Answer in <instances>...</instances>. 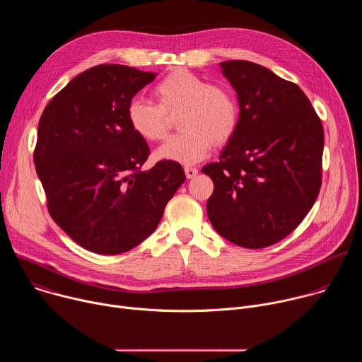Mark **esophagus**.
Returning <instances> with one entry per match:
<instances>
[{"mask_svg":"<svg viewBox=\"0 0 362 362\" xmlns=\"http://www.w3.org/2000/svg\"><path fill=\"white\" fill-rule=\"evenodd\" d=\"M185 173H186V177H187V179H193V177L197 175V169H196V168L186 166V168H185Z\"/></svg>","mask_w":362,"mask_h":362,"instance_id":"34e87169","label":"esophagus"}]
</instances>
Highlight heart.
<instances>
[{"label":"heart","mask_w":362,"mask_h":362,"mask_svg":"<svg viewBox=\"0 0 362 362\" xmlns=\"http://www.w3.org/2000/svg\"><path fill=\"white\" fill-rule=\"evenodd\" d=\"M153 95L158 103L132 98L127 119L141 139L160 141L177 117L180 133L159 147V159L183 165L200 162L208 156L212 143H228L238 129V98L222 83H208L192 71L175 70L154 86Z\"/></svg>","instance_id":"1"}]
</instances>
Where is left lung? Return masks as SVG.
<instances>
[{"mask_svg": "<svg viewBox=\"0 0 362 362\" xmlns=\"http://www.w3.org/2000/svg\"><path fill=\"white\" fill-rule=\"evenodd\" d=\"M221 67L240 113L221 160L202 169L214 180L208 216L229 242L261 249L293 232L314 206L322 183L324 127L295 83L250 62Z\"/></svg>", "mask_w": 362, "mask_h": 362, "instance_id": "1", "label": "left lung"}]
</instances>
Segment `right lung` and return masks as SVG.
Masks as SVG:
<instances>
[{
    "label": "right lung",
    "mask_w": 362,
    "mask_h": 362,
    "mask_svg": "<svg viewBox=\"0 0 362 362\" xmlns=\"http://www.w3.org/2000/svg\"><path fill=\"white\" fill-rule=\"evenodd\" d=\"M154 77L122 64L94 66L40 117L34 163L48 214L90 252L117 255L141 243L186 179L173 160L143 170L150 148L132 129L127 106Z\"/></svg>",
    "instance_id": "obj_1"
}]
</instances>
